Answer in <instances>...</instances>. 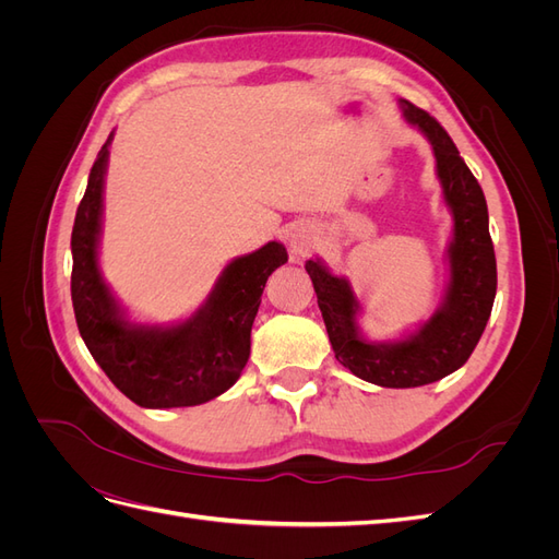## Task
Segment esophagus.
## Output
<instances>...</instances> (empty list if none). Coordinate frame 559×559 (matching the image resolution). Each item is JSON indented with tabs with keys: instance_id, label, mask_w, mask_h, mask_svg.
Instances as JSON below:
<instances>
[{
	"instance_id": "1",
	"label": "esophagus",
	"mask_w": 559,
	"mask_h": 559,
	"mask_svg": "<svg viewBox=\"0 0 559 559\" xmlns=\"http://www.w3.org/2000/svg\"><path fill=\"white\" fill-rule=\"evenodd\" d=\"M312 242H314V233L308 226H298L289 235V247L294 253H298V257L300 253H306L312 247Z\"/></svg>"
}]
</instances>
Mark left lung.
Wrapping results in <instances>:
<instances>
[{
  "label": "left lung",
  "mask_w": 559,
  "mask_h": 559,
  "mask_svg": "<svg viewBox=\"0 0 559 559\" xmlns=\"http://www.w3.org/2000/svg\"><path fill=\"white\" fill-rule=\"evenodd\" d=\"M405 121L433 146L436 175L452 214L448 245L450 280L438 310L401 341L370 343L361 335V302L345 277L319 259L306 261L335 359L354 376L378 386H421L462 368L476 349L497 296V259L489 238L487 202L443 126L408 99H399Z\"/></svg>",
  "instance_id": "left-lung-1"
}]
</instances>
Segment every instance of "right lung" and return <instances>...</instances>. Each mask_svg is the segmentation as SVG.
I'll return each instance as SVG.
<instances>
[{
  "label": "right lung",
  "instance_id": "add662e5",
  "mask_svg": "<svg viewBox=\"0 0 559 559\" xmlns=\"http://www.w3.org/2000/svg\"><path fill=\"white\" fill-rule=\"evenodd\" d=\"M114 132L93 163L72 228V302L79 333L107 378L142 408H186L224 394L249 359L253 317L284 245L233 259L207 300L179 324H132L99 273L103 193Z\"/></svg>",
  "mask_w": 559,
  "mask_h": 559
}]
</instances>
